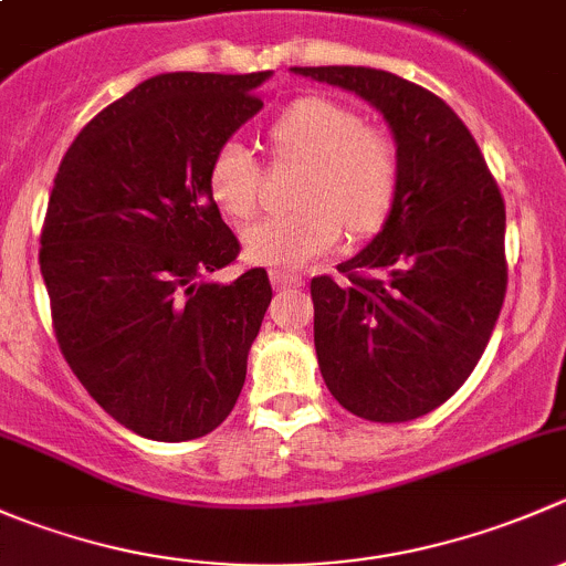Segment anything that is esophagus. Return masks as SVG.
<instances>
[{
  "instance_id": "34e87169",
  "label": "esophagus",
  "mask_w": 566,
  "mask_h": 566,
  "mask_svg": "<svg viewBox=\"0 0 566 566\" xmlns=\"http://www.w3.org/2000/svg\"><path fill=\"white\" fill-rule=\"evenodd\" d=\"M271 284L276 290H287V287H301V284H304V279L295 276V273H287V271H271Z\"/></svg>"
}]
</instances>
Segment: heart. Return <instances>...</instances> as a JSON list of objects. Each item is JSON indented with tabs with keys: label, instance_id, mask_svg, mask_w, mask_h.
Masks as SVG:
<instances>
[{
	"label": "heart",
	"instance_id": "heart-1",
	"mask_svg": "<svg viewBox=\"0 0 566 566\" xmlns=\"http://www.w3.org/2000/svg\"><path fill=\"white\" fill-rule=\"evenodd\" d=\"M268 139L276 158L304 164V175L295 188L298 210L265 216L243 230L251 262L298 271L339 243L342 221L356 235L384 224L397 197V147L353 108L317 95L298 98L276 114ZM260 182V164L241 142H224L210 158L208 193L232 219L254 213Z\"/></svg>",
	"mask_w": 566,
	"mask_h": 566
}]
</instances>
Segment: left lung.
I'll list each match as a JSON object with an SVG mask.
<instances>
[{
	"label": "left lung",
	"instance_id": "8db88e82",
	"mask_svg": "<svg viewBox=\"0 0 566 566\" xmlns=\"http://www.w3.org/2000/svg\"><path fill=\"white\" fill-rule=\"evenodd\" d=\"M356 93L399 156L384 230L342 279H312L315 350L336 402L367 421H410L447 402L488 347L506 293V210L465 123L389 71L293 67Z\"/></svg>",
	"mask_w": 566,
	"mask_h": 566
}]
</instances>
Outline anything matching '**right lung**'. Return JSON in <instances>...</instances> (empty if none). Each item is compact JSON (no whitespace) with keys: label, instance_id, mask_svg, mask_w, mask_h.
<instances>
[{"label":"right lung","instance_id":"right-lung-1","mask_svg":"<svg viewBox=\"0 0 566 566\" xmlns=\"http://www.w3.org/2000/svg\"><path fill=\"white\" fill-rule=\"evenodd\" d=\"M268 76L147 78L78 130L54 177L40 273L56 342L90 397L150 441L208 436L247 380L273 293L265 268L208 282L241 254L208 167Z\"/></svg>","mask_w":566,"mask_h":566}]
</instances>
